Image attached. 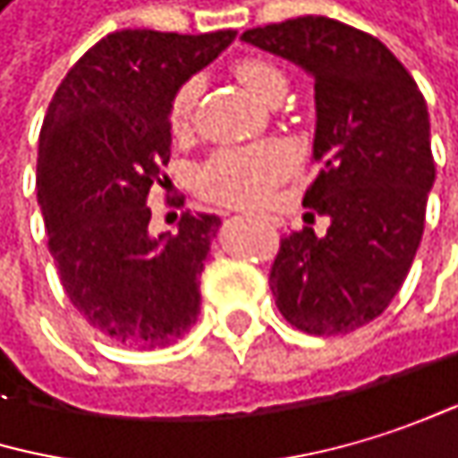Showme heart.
I'll return each instance as SVG.
<instances>
[{
  "mask_svg": "<svg viewBox=\"0 0 458 458\" xmlns=\"http://www.w3.org/2000/svg\"><path fill=\"white\" fill-rule=\"evenodd\" d=\"M233 72L239 82L260 101H268L276 90L287 88V77L282 74V69L263 58H244L233 66ZM198 96H200L198 77L176 88L168 106V125L176 136L190 131ZM290 168H293V149L282 141L225 147L200 165L198 190L219 203L258 206L290 174Z\"/></svg>",
  "mask_w": 458,
  "mask_h": 458,
  "instance_id": "1",
  "label": "heart"
}]
</instances>
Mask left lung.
<instances>
[{"label":"left lung","instance_id":"8db88e82","mask_svg":"<svg viewBox=\"0 0 458 458\" xmlns=\"http://www.w3.org/2000/svg\"><path fill=\"white\" fill-rule=\"evenodd\" d=\"M242 39L311 74L317 101L319 174L303 206L330 227L282 239L271 293L293 327L352 333L384 314L421 244L435 184L427 101L384 42L341 21L303 15Z\"/></svg>","mask_w":458,"mask_h":458}]
</instances>
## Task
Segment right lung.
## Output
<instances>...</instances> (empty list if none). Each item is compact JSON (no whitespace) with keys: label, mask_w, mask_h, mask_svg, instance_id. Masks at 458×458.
I'll list each match as a JSON object with an SVG mask.
<instances>
[{"label":"right lung","mask_w":458,"mask_h":458,"mask_svg":"<svg viewBox=\"0 0 458 458\" xmlns=\"http://www.w3.org/2000/svg\"><path fill=\"white\" fill-rule=\"evenodd\" d=\"M236 39L233 29H125L98 39L58 85L37 157L47 247L72 306L114 344L157 349L200 311V271L216 214L149 233V190L168 182V106L182 82Z\"/></svg>","instance_id":"obj_1"}]
</instances>
